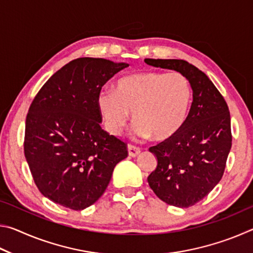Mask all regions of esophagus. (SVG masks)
I'll list each match as a JSON object with an SVG mask.
<instances>
[{"mask_svg": "<svg viewBox=\"0 0 253 253\" xmlns=\"http://www.w3.org/2000/svg\"><path fill=\"white\" fill-rule=\"evenodd\" d=\"M140 153V148L135 146V145H128V155L135 157Z\"/></svg>", "mask_w": 253, "mask_h": 253, "instance_id": "esophagus-1", "label": "esophagus"}]
</instances>
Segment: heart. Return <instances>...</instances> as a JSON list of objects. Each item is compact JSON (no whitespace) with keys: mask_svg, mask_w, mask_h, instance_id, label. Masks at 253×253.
<instances>
[{"mask_svg":"<svg viewBox=\"0 0 253 253\" xmlns=\"http://www.w3.org/2000/svg\"><path fill=\"white\" fill-rule=\"evenodd\" d=\"M191 99L192 88L185 76L144 71L118 79L113 91L99 93L97 105L113 135L122 134L131 110L137 135L165 140L185 124Z\"/></svg>","mask_w":253,"mask_h":253,"instance_id":"b5f03b06","label":"heart"}]
</instances>
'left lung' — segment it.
<instances>
[{"mask_svg": "<svg viewBox=\"0 0 253 253\" xmlns=\"http://www.w3.org/2000/svg\"><path fill=\"white\" fill-rule=\"evenodd\" d=\"M149 66L185 76L193 90L190 113L173 137L149 148L157 168L149 186L165 203L188 208L203 200L223 176L232 146L228 104L209 77L185 60L145 59Z\"/></svg>", "mask_w": 253, "mask_h": 253, "instance_id": "obj_1", "label": "left lung"}]
</instances>
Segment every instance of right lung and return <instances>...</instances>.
I'll list each match as a JSON object with an SVG mask.
<instances>
[{
  "label": "right lung",
  "instance_id": "add662e5",
  "mask_svg": "<svg viewBox=\"0 0 253 253\" xmlns=\"http://www.w3.org/2000/svg\"><path fill=\"white\" fill-rule=\"evenodd\" d=\"M127 63L78 58L58 70L34 97L24 134V155L45 198L71 210L104 194L127 144L101 129L97 99L102 85Z\"/></svg>",
  "mask_w": 253,
  "mask_h": 253
}]
</instances>
